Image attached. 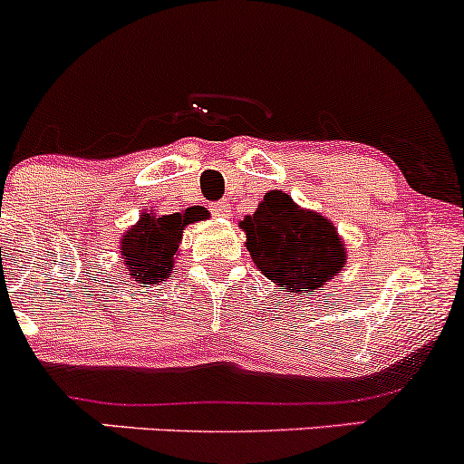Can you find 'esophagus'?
<instances>
[{"mask_svg":"<svg viewBox=\"0 0 464 464\" xmlns=\"http://www.w3.org/2000/svg\"><path fill=\"white\" fill-rule=\"evenodd\" d=\"M212 214L217 218L230 217V203H226V200H221V203H214L212 205Z\"/></svg>","mask_w":464,"mask_h":464,"instance_id":"1","label":"esophagus"}]
</instances>
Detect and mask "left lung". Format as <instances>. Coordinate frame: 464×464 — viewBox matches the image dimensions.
Returning <instances> with one entry per match:
<instances>
[{
	"instance_id": "1",
	"label": "left lung",
	"mask_w": 464,
	"mask_h": 464,
	"mask_svg": "<svg viewBox=\"0 0 464 464\" xmlns=\"http://www.w3.org/2000/svg\"><path fill=\"white\" fill-rule=\"evenodd\" d=\"M241 230L255 266L285 295L322 290L346 264L335 226L279 189L266 194L256 212L243 218Z\"/></svg>"
}]
</instances>
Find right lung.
Listing matches in <instances>:
<instances>
[{"label": "right lung", "instance_id": "1", "mask_svg": "<svg viewBox=\"0 0 464 464\" xmlns=\"http://www.w3.org/2000/svg\"><path fill=\"white\" fill-rule=\"evenodd\" d=\"M200 218L203 208L198 205L162 217L142 212L136 226L129 227L121 238V259L129 279L147 285H160V281L169 279L185 226Z\"/></svg>", "mask_w": 464, "mask_h": 464}]
</instances>
